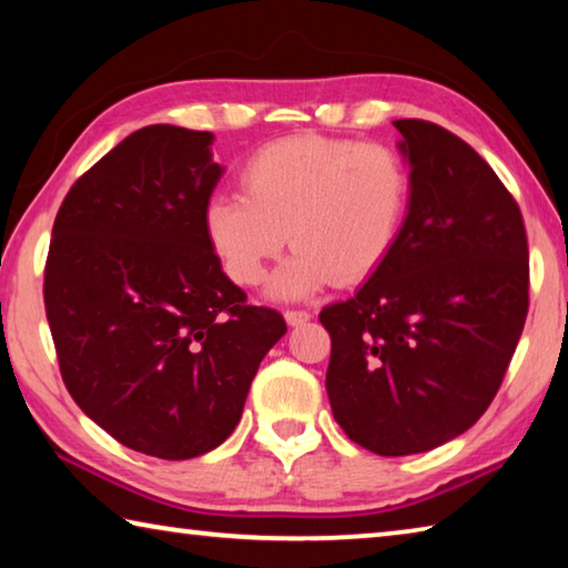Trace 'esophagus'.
<instances>
[{
	"mask_svg": "<svg viewBox=\"0 0 568 568\" xmlns=\"http://www.w3.org/2000/svg\"><path fill=\"white\" fill-rule=\"evenodd\" d=\"M285 321H287V325L297 328V325H305L307 321H311V313H307V311H285Z\"/></svg>",
	"mask_w": 568,
	"mask_h": 568,
	"instance_id": "34e87169",
	"label": "esophagus"
}]
</instances>
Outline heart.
Masks as SVG:
<instances>
[{
  "label": "heart",
  "instance_id": "obj_1",
  "mask_svg": "<svg viewBox=\"0 0 568 568\" xmlns=\"http://www.w3.org/2000/svg\"><path fill=\"white\" fill-rule=\"evenodd\" d=\"M243 195H215L205 235L237 285H257L291 237L293 255L267 285L273 301H305L333 281L355 285L390 255L408 213L410 175L378 142L295 134L257 150Z\"/></svg>",
  "mask_w": 568,
  "mask_h": 568
}]
</instances>
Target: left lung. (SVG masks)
Returning <instances> with one entry per match:
<instances>
[{"label":"left lung","mask_w":568,"mask_h":568,"mask_svg":"<svg viewBox=\"0 0 568 568\" xmlns=\"http://www.w3.org/2000/svg\"><path fill=\"white\" fill-rule=\"evenodd\" d=\"M410 200L390 255L358 293L323 307L333 416L378 456L423 454L491 406L528 311L516 200L464 140L396 120Z\"/></svg>","instance_id":"obj_1"}]
</instances>
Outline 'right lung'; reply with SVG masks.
<instances>
[{"instance_id": "1", "label": "right lung", "mask_w": 568, "mask_h": 568, "mask_svg": "<svg viewBox=\"0 0 568 568\" xmlns=\"http://www.w3.org/2000/svg\"><path fill=\"white\" fill-rule=\"evenodd\" d=\"M213 132L150 124L67 192L44 267L64 386L140 454L185 460L233 434L265 353L285 335L245 305L205 235L225 168Z\"/></svg>"}]
</instances>
